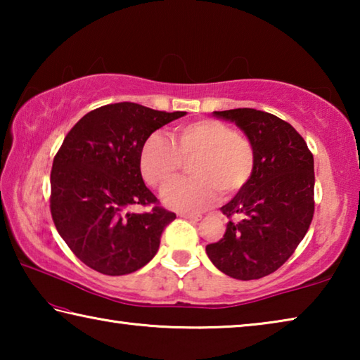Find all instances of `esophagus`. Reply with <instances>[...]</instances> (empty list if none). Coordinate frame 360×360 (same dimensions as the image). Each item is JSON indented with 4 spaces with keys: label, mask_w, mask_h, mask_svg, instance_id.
Wrapping results in <instances>:
<instances>
[{
    "label": "esophagus",
    "mask_w": 360,
    "mask_h": 360,
    "mask_svg": "<svg viewBox=\"0 0 360 360\" xmlns=\"http://www.w3.org/2000/svg\"><path fill=\"white\" fill-rule=\"evenodd\" d=\"M179 216L184 217V219H188V221H193V222H198L200 219H202V216H200V214H187V212H181Z\"/></svg>",
    "instance_id": "1"
}]
</instances>
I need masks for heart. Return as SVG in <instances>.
<instances>
[{
  "label": "heart",
  "instance_id": "heart-1",
  "mask_svg": "<svg viewBox=\"0 0 360 360\" xmlns=\"http://www.w3.org/2000/svg\"><path fill=\"white\" fill-rule=\"evenodd\" d=\"M192 160V179L169 184L184 161ZM255 167L254 146L221 120L202 119L181 125L173 141L152 133L139 152V169L152 187L163 188L169 208L198 212L216 202L217 192L231 197L251 179Z\"/></svg>",
  "mask_w": 360,
  "mask_h": 360
}]
</instances>
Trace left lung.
<instances>
[{
  "label": "left lung",
  "mask_w": 360,
  "mask_h": 360,
  "mask_svg": "<svg viewBox=\"0 0 360 360\" xmlns=\"http://www.w3.org/2000/svg\"><path fill=\"white\" fill-rule=\"evenodd\" d=\"M212 114L245 131L255 167L248 184L221 208L227 229L206 254L230 278H264L294 254L313 221V154L294 127L270 112L238 108Z\"/></svg>",
  "instance_id": "8db88e82"
}]
</instances>
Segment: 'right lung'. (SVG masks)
Masks as SVG:
<instances>
[{"label":"right lung","instance_id":"obj_1","mask_svg":"<svg viewBox=\"0 0 360 360\" xmlns=\"http://www.w3.org/2000/svg\"><path fill=\"white\" fill-rule=\"evenodd\" d=\"M186 115L136 103L96 108L72 127L51 172V212L76 257L103 275L139 270L157 254L176 214L157 206L139 169V152L160 127ZM154 204L149 213L131 205Z\"/></svg>","mask_w":360,"mask_h":360}]
</instances>
